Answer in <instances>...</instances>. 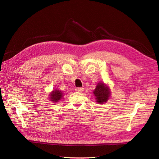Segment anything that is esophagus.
I'll list each match as a JSON object with an SVG mask.
<instances>
[{"label": "esophagus", "instance_id": "34e87169", "mask_svg": "<svg viewBox=\"0 0 159 159\" xmlns=\"http://www.w3.org/2000/svg\"><path fill=\"white\" fill-rule=\"evenodd\" d=\"M75 90L78 92H82V91L84 90V88H77L75 89Z\"/></svg>", "mask_w": 159, "mask_h": 159}]
</instances>
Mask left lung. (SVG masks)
I'll list each match as a JSON object with an SVG mask.
<instances>
[{"label": "left lung", "instance_id": "obj_1", "mask_svg": "<svg viewBox=\"0 0 159 159\" xmlns=\"http://www.w3.org/2000/svg\"><path fill=\"white\" fill-rule=\"evenodd\" d=\"M93 94L95 97L96 102L99 104H103L106 103L110 98L111 91L110 88L104 83H98L93 91Z\"/></svg>", "mask_w": 159, "mask_h": 159}]
</instances>
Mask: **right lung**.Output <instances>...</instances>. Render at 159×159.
Instances as JSON below:
<instances>
[{
  "label": "right lung",
  "mask_w": 159,
  "mask_h": 159,
  "mask_svg": "<svg viewBox=\"0 0 159 159\" xmlns=\"http://www.w3.org/2000/svg\"><path fill=\"white\" fill-rule=\"evenodd\" d=\"M50 99L51 102H57L62 98L63 96V93L60 90L58 89H54L50 93Z\"/></svg>",
  "instance_id": "obj_1"
}]
</instances>
